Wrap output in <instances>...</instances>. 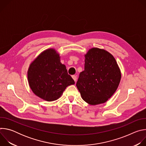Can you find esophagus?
I'll list each match as a JSON object with an SVG mask.
<instances>
[{
    "instance_id": "34e87169",
    "label": "esophagus",
    "mask_w": 146,
    "mask_h": 146,
    "mask_svg": "<svg viewBox=\"0 0 146 146\" xmlns=\"http://www.w3.org/2000/svg\"><path fill=\"white\" fill-rule=\"evenodd\" d=\"M72 78L74 80V81L76 82V80H77V76H75V75H73V76H72Z\"/></svg>"
}]
</instances>
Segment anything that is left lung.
I'll use <instances>...</instances> for the list:
<instances>
[{
    "label": "left lung",
    "mask_w": 146,
    "mask_h": 146,
    "mask_svg": "<svg viewBox=\"0 0 146 146\" xmlns=\"http://www.w3.org/2000/svg\"><path fill=\"white\" fill-rule=\"evenodd\" d=\"M85 56L84 70L76 86L82 99L91 105L105 103L116 91L121 78L114 57L99 48L90 49Z\"/></svg>",
    "instance_id": "1"
}]
</instances>
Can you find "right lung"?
<instances>
[{
	"instance_id": "obj_1",
	"label": "right lung",
	"mask_w": 146,
	"mask_h": 146,
	"mask_svg": "<svg viewBox=\"0 0 146 146\" xmlns=\"http://www.w3.org/2000/svg\"><path fill=\"white\" fill-rule=\"evenodd\" d=\"M28 80L33 92L48 102L57 100L68 86L75 83L54 48L44 50L31 62Z\"/></svg>"
}]
</instances>
